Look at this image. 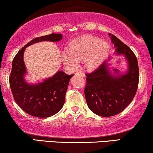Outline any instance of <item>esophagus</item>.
I'll list each match as a JSON object with an SVG mask.
<instances>
[{"mask_svg":"<svg viewBox=\"0 0 153 153\" xmlns=\"http://www.w3.org/2000/svg\"><path fill=\"white\" fill-rule=\"evenodd\" d=\"M76 74L80 75V76H82V77H85V75L84 73L82 72H81V71H77V72H76Z\"/></svg>","mask_w":153,"mask_h":153,"instance_id":"esophagus-1","label":"esophagus"}]
</instances>
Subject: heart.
<instances>
[{
	"label": "heart",
	"instance_id": "1",
	"mask_svg": "<svg viewBox=\"0 0 153 153\" xmlns=\"http://www.w3.org/2000/svg\"><path fill=\"white\" fill-rule=\"evenodd\" d=\"M110 46L108 42L93 36H83L72 41L67 52L61 54L64 64L77 65V61L85 60V66L89 69L97 68L108 54Z\"/></svg>",
	"mask_w": 153,
	"mask_h": 153
}]
</instances>
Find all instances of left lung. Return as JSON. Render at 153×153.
I'll return each mask as SVG.
<instances>
[{
    "label": "left lung",
    "instance_id": "8db88e82",
    "mask_svg": "<svg viewBox=\"0 0 153 153\" xmlns=\"http://www.w3.org/2000/svg\"><path fill=\"white\" fill-rule=\"evenodd\" d=\"M117 54H123L128 62V70L125 74L116 77L104 62L86 76L84 89L88 106L94 114L109 117L122 112L131 103L139 85V71L137 58L130 48L115 35L108 34Z\"/></svg>",
    "mask_w": 153,
    "mask_h": 153
}]
</instances>
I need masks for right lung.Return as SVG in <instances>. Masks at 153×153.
<instances>
[{"label": "right lung", "instance_id": "add662e5", "mask_svg": "<svg viewBox=\"0 0 153 153\" xmlns=\"http://www.w3.org/2000/svg\"><path fill=\"white\" fill-rule=\"evenodd\" d=\"M61 34L52 33L36 37L26 44L14 56L10 76V85L14 101L19 106L30 116L47 118L53 116L63 106L70 79L74 74L68 75L58 71L52 77L38 84H28L24 76L26 70L24 53L27 47L42 41L58 42Z\"/></svg>", "mask_w": 153, "mask_h": 153}]
</instances>
